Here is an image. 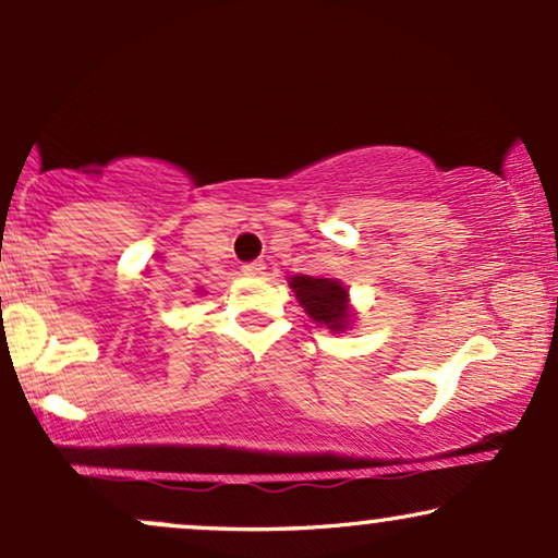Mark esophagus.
<instances>
[{"instance_id":"esophagus-1","label":"esophagus","mask_w":558,"mask_h":558,"mask_svg":"<svg viewBox=\"0 0 558 558\" xmlns=\"http://www.w3.org/2000/svg\"><path fill=\"white\" fill-rule=\"evenodd\" d=\"M241 272L246 275V278H259V275H265V265H262V262H248V265L241 267Z\"/></svg>"}]
</instances>
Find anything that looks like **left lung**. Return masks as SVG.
I'll list each match as a JSON object with an SVG mask.
<instances>
[{
    "label": "left lung",
    "mask_w": 558,
    "mask_h": 558,
    "mask_svg": "<svg viewBox=\"0 0 558 558\" xmlns=\"http://www.w3.org/2000/svg\"><path fill=\"white\" fill-rule=\"evenodd\" d=\"M288 286L296 293L301 310L312 323L323 325L332 332H345L360 312L351 306L349 288L338 278H315V275H291Z\"/></svg>",
    "instance_id": "8db88e82"
}]
</instances>
